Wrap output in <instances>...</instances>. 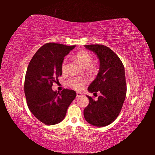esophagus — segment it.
Wrapping results in <instances>:
<instances>
[{"label":"esophagus","instance_id":"obj_1","mask_svg":"<svg viewBox=\"0 0 155 155\" xmlns=\"http://www.w3.org/2000/svg\"><path fill=\"white\" fill-rule=\"evenodd\" d=\"M83 95V93H81V92H77V97H80Z\"/></svg>","mask_w":155,"mask_h":155}]
</instances>
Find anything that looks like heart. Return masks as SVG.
<instances>
[{"mask_svg":"<svg viewBox=\"0 0 155 155\" xmlns=\"http://www.w3.org/2000/svg\"><path fill=\"white\" fill-rule=\"evenodd\" d=\"M76 58L77 61L83 66V67H88L91 68V64L93 62V57L92 55L87 51H81L78 52L76 54ZM67 60L65 58L62 63V70L64 71L67 68ZM87 83L86 78L82 77H71L69 78L67 81V84L68 87L74 88L76 90H81L83 87L84 85Z\"/></svg>","mask_w":155,"mask_h":155,"instance_id":"b5f03b06","label":"heart"}]
</instances>
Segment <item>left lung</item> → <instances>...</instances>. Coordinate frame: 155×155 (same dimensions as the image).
Returning <instances> with one entry per match:
<instances>
[{"mask_svg":"<svg viewBox=\"0 0 155 155\" xmlns=\"http://www.w3.org/2000/svg\"><path fill=\"white\" fill-rule=\"evenodd\" d=\"M84 47L94 52L100 62L97 77L88 91L101 94L97 100L87 95L89 104L84 108V117L93 126H107L118 116L126 97L124 65L117 54L106 46L89 45Z\"/></svg>","mask_w":155,"mask_h":155,"instance_id":"1","label":"left lung"}]
</instances>
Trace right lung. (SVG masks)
I'll return each mask as SVG.
<instances>
[{
  "instance_id": "obj_1",
  "label": "right lung",
  "mask_w": 155,
  "mask_h": 155,
  "mask_svg": "<svg viewBox=\"0 0 155 155\" xmlns=\"http://www.w3.org/2000/svg\"><path fill=\"white\" fill-rule=\"evenodd\" d=\"M75 47L49 42L41 47L28 66L25 81V94L29 110L47 125L59 123L65 117L69 105L77 93L63 89L61 93L52 89L62 75L64 57Z\"/></svg>"
}]
</instances>
